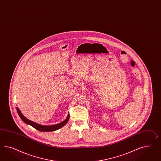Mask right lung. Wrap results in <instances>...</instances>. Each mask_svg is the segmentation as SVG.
<instances>
[{"mask_svg": "<svg viewBox=\"0 0 161 161\" xmlns=\"http://www.w3.org/2000/svg\"><path fill=\"white\" fill-rule=\"evenodd\" d=\"M17 111H18V114L19 115V117L22 119L23 121L25 122L26 124L30 125L31 126H33V128H35V129L39 131H42V132H52V131H54V130H56L60 128H61V127L64 126L65 124H67V122L69 121V114H68L67 117L66 118L64 121L61 122L59 124H57L56 125H40L39 124H37L35 122L31 121V120H29V119L26 118L23 114L22 113L20 112V111L19 110V109L17 107Z\"/></svg>", "mask_w": 161, "mask_h": 161, "instance_id": "obj_1", "label": "right lung"}]
</instances>
